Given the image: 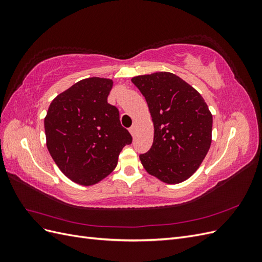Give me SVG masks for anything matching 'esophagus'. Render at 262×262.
Returning a JSON list of instances; mask_svg holds the SVG:
<instances>
[{
  "instance_id": "esophagus-1",
  "label": "esophagus",
  "mask_w": 262,
  "mask_h": 262,
  "mask_svg": "<svg viewBox=\"0 0 262 262\" xmlns=\"http://www.w3.org/2000/svg\"><path fill=\"white\" fill-rule=\"evenodd\" d=\"M129 131H130V133L132 134V137H134V133H136V125H132L131 128L129 129Z\"/></svg>"
}]
</instances>
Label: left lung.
Here are the masks:
<instances>
[{"instance_id":"1","label":"left lung","mask_w":262,"mask_h":262,"mask_svg":"<svg viewBox=\"0 0 262 262\" xmlns=\"http://www.w3.org/2000/svg\"><path fill=\"white\" fill-rule=\"evenodd\" d=\"M145 97L154 124L153 145L140 161L166 184L191 177L207 156L213 118L201 95L179 76L156 72L132 77Z\"/></svg>"}]
</instances>
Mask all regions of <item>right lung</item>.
I'll return each mask as SVG.
<instances>
[{
  "mask_svg": "<svg viewBox=\"0 0 262 262\" xmlns=\"http://www.w3.org/2000/svg\"><path fill=\"white\" fill-rule=\"evenodd\" d=\"M113 80L90 77L55 97L45 118L47 147L60 170L82 186L106 178L132 137L108 104Z\"/></svg>",
  "mask_w": 262,
  "mask_h": 262,
  "instance_id": "1",
  "label": "right lung"
}]
</instances>
